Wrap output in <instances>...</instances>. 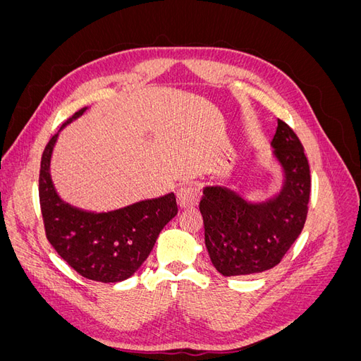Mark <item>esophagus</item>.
Returning a JSON list of instances; mask_svg holds the SVG:
<instances>
[{
	"label": "esophagus",
	"instance_id": "esophagus-1",
	"mask_svg": "<svg viewBox=\"0 0 361 361\" xmlns=\"http://www.w3.org/2000/svg\"><path fill=\"white\" fill-rule=\"evenodd\" d=\"M176 200L179 207L187 209V207H194L199 203V190L194 183H187L180 187L176 192Z\"/></svg>",
	"mask_w": 361,
	"mask_h": 361
}]
</instances>
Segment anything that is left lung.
Segmentation results:
<instances>
[{"instance_id":"left-lung-1","label":"left lung","mask_w":361,"mask_h":361,"mask_svg":"<svg viewBox=\"0 0 361 361\" xmlns=\"http://www.w3.org/2000/svg\"><path fill=\"white\" fill-rule=\"evenodd\" d=\"M271 155L281 170V187L265 200L251 202L226 185H206L199 209L212 265L224 277L264 272L302 231L310 197V169L293 130L279 118Z\"/></svg>"}]
</instances>
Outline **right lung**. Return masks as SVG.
<instances>
[{
  "mask_svg": "<svg viewBox=\"0 0 361 361\" xmlns=\"http://www.w3.org/2000/svg\"><path fill=\"white\" fill-rule=\"evenodd\" d=\"M76 111L60 130L84 114ZM54 135L43 150L39 199L49 244L82 277L117 283L134 276L150 255L159 232L178 214L173 192L118 209L96 212L64 202L51 178V158L59 140Z\"/></svg>",
  "mask_w": 361,
  "mask_h": 361,
  "instance_id": "1",
  "label": "right lung"
}]
</instances>
